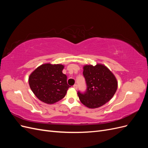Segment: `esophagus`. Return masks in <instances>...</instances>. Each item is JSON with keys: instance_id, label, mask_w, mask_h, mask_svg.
<instances>
[{"instance_id": "34e87169", "label": "esophagus", "mask_w": 148, "mask_h": 148, "mask_svg": "<svg viewBox=\"0 0 148 148\" xmlns=\"http://www.w3.org/2000/svg\"><path fill=\"white\" fill-rule=\"evenodd\" d=\"M73 87L75 89H77V88H78V85H77V84H74L73 86Z\"/></svg>"}]
</instances>
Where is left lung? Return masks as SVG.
Returning <instances> with one entry per match:
<instances>
[{"instance_id": "obj_1", "label": "left lung", "mask_w": 148, "mask_h": 148, "mask_svg": "<svg viewBox=\"0 0 148 148\" xmlns=\"http://www.w3.org/2000/svg\"><path fill=\"white\" fill-rule=\"evenodd\" d=\"M86 91L78 92L79 99L88 108H98L109 101L117 91L118 82L114 75L105 65L96 64L83 66Z\"/></svg>"}]
</instances>
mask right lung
<instances>
[{
    "mask_svg": "<svg viewBox=\"0 0 148 148\" xmlns=\"http://www.w3.org/2000/svg\"><path fill=\"white\" fill-rule=\"evenodd\" d=\"M64 68L61 64H45L29 75L30 88L40 101L52 104L65 97L70 86L67 84L66 76L62 73Z\"/></svg>",
    "mask_w": 148,
    "mask_h": 148,
    "instance_id": "1",
    "label": "right lung"
}]
</instances>
